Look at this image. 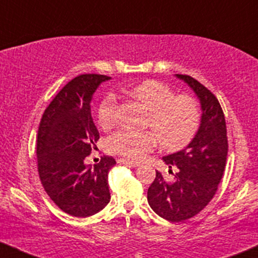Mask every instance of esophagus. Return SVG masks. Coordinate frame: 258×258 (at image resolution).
Segmentation results:
<instances>
[{
    "label": "esophagus",
    "mask_w": 258,
    "mask_h": 258,
    "mask_svg": "<svg viewBox=\"0 0 258 258\" xmlns=\"http://www.w3.org/2000/svg\"><path fill=\"white\" fill-rule=\"evenodd\" d=\"M117 162H119V164L126 165V166H132V167H137V166H139V165H141L138 161H135V160L123 159V158H121V159L117 160Z\"/></svg>",
    "instance_id": "esophagus-1"
}]
</instances>
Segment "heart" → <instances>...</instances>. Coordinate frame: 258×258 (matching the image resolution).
Instances as JSON below:
<instances>
[{"mask_svg":"<svg viewBox=\"0 0 258 258\" xmlns=\"http://www.w3.org/2000/svg\"><path fill=\"white\" fill-rule=\"evenodd\" d=\"M148 110L146 127L152 131L137 132L120 128L106 139L111 153L127 159H142L158 146L180 149L195 137L200 126V109L189 94H174L172 88L158 80H147L127 91ZM119 103L114 93H106L97 108V119L102 128L116 122Z\"/></svg>","mask_w":258,"mask_h":258,"instance_id":"obj_1","label":"heart"}]
</instances>
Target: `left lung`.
I'll use <instances>...</instances> for the list:
<instances>
[{
  "label": "left lung",
  "mask_w": 258,
  "mask_h": 258,
  "mask_svg": "<svg viewBox=\"0 0 258 258\" xmlns=\"http://www.w3.org/2000/svg\"><path fill=\"white\" fill-rule=\"evenodd\" d=\"M177 78L185 81L199 97L203 116L199 131L189 146L162 158L170 168H178L173 182H166L156 171L148 189L150 207L171 222L189 220L205 209L223 177L228 154L226 119L218 99L191 76L177 74Z\"/></svg>",
  "instance_id": "1"
}]
</instances>
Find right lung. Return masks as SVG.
I'll list each match as a JSON object with an SVG mask.
<instances>
[{
	"label": "right lung",
	"mask_w": 258,
	"mask_h": 258,
	"mask_svg": "<svg viewBox=\"0 0 258 258\" xmlns=\"http://www.w3.org/2000/svg\"><path fill=\"white\" fill-rule=\"evenodd\" d=\"M110 78L82 74L59 91L44 110L37 132V171L41 184L65 214L88 217L110 201L108 172L116 164L102 156L94 167L84 164L99 132L91 116L92 94Z\"/></svg>",
	"instance_id": "1"
}]
</instances>
